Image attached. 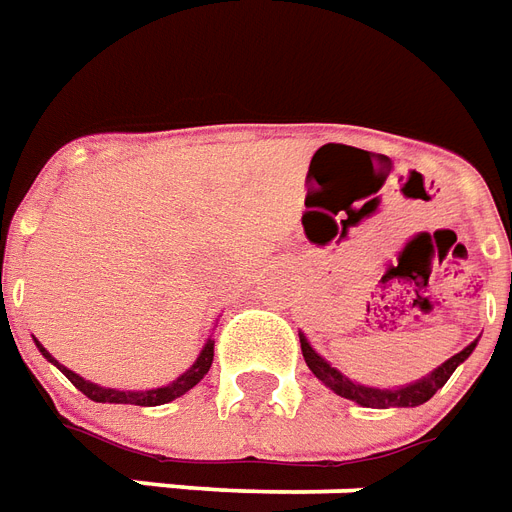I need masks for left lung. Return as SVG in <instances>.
<instances>
[{
	"instance_id": "left-lung-1",
	"label": "left lung",
	"mask_w": 512,
	"mask_h": 512,
	"mask_svg": "<svg viewBox=\"0 0 512 512\" xmlns=\"http://www.w3.org/2000/svg\"><path fill=\"white\" fill-rule=\"evenodd\" d=\"M474 347H477V342H471L469 347H463L458 355H452L449 361H444V364L438 366V369H433L427 378L416 380V383L397 386V389H372V386H361V383H353L350 378H344L342 372H339L336 366L328 364V361L308 344L306 336L300 333V350H303V358H306L308 369H311L333 394H339L344 400L358 402V405H364V408H416V405H422V402L430 400V397L447 383L449 375L469 358Z\"/></svg>"
}]
</instances>
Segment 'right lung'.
Returning <instances> with one entry per match:
<instances>
[{
	"instance_id": "obj_1",
	"label": "right lung",
	"mask_w": 512,
	"mask_h": 512,
	"mask_svg": "<svg viewBox=\"0 0 512 512\" xmlns=\"http://www.w3.org/2000/svg\"><path fill=\"white\" fill-rule=\"evenodd\" d=\"M35 344H38V350L43 353V358H46V361H52V364L63 372L65 378L71 380L76 389L82 391L85 397H90L93 402H121V405H146V408L165 405V402L176 400V397H181V394H187L192 386H198V383L204 380V375L209 372V366H212V358H215V342L209 339V342L204 344L201 355L195 358V364H192L181 378L168 383V386H162V389H148V391H118V389H104V386H96V383H90V380L79 378V375L71 372L68 366H63L60 361H54L52 353H49L41 342H35Z\"/></svg>"
}]
</instances>
